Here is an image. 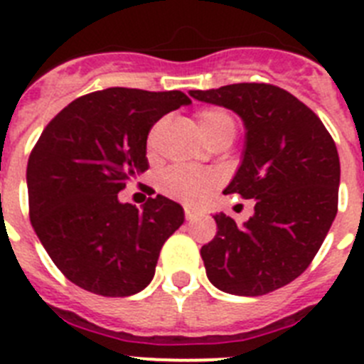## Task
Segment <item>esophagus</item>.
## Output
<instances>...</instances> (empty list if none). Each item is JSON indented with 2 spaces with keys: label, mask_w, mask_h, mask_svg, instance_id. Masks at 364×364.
Listing matches in <instances>:
<instances>
[{
  "label": "esophagus",
  "mask_w": 364,
  "mask_h": 364,
  "mask_svg": "<svg viewBox=\"0 0 364 364\" xmlns=\"http://www.w3.org/2000/svg\"><path fill=\"white\" fill-rule=\"evenodd\" d=\"M195 217H197V213L193 210H189V208H186V220H193Z\"/></svg>",
  "instance_id": "34e87169"
}]
</instances>
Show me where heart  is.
Returning a JSON list of instances; mask_svg holds the SVG:
<instances>
[{
	"mask_svg": "<svg viewBox=\"0 0 364 364\" xmlns=\"http://www.w3.org/2000/svg\"><path fill=\"white\" fill-rule=\"evenodd\" d=\"M197 124L202 136L208 142H215L218 138H231L237 133V122L228 109L204 107L197 112ZM220 176L215 171L193 169L186 166L167 167L160 175V189L166 195L184 202L188 205H198L208 198L211 191L218 186Z\"/></svg>",
	"mask_w": 364,
	"mask_h": 364,
	"instance_id": "b5f03b06",
	"label": "heart"
}]
</instances>
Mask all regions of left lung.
Listing matches in <instances>:
<instances>
[{
    "label": "left lung",
    "instance_id": "left-lung-1",
    "mask_svg": "<svg viewBox=\"0 0 364 364\" xmlns=\"http://www.w3.org/2000/svg\"><path fill=\"white\" fill-rule=\"evenodd\" d=\"M189 95L242 118V162L224 193L255 200L242 226L215 215L217 235L200 250L208 279L246 297L290 284L310 266L337 215L341 166L333 138L310 107L269 83Z\"/></svg>",
    "mask_w": 364,
    "mask_h": 364
}]
</instances>
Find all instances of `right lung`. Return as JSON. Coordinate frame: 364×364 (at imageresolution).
Listing matches in <instances>:
<instances>
[{
    "label": "right lung",
    "mask_w": 364,
    "mask_h": 364,
    "mask_svg": "<svg viewBox=\"0 0 364 364\" xmlns=\"http://www.w3.org/2000/svg\"><path fill=\"white\" fill-rule=\"evenodd\" d=\"M180 91L127 87L80 96L58 112L28 156V213L58 269L83 290L127 297L151 282L182 205L156 195L142 210L118 193L146 171L147 134L189 105Z\"/></svg>",
    "instance_id": "1"
}]
</instances>
